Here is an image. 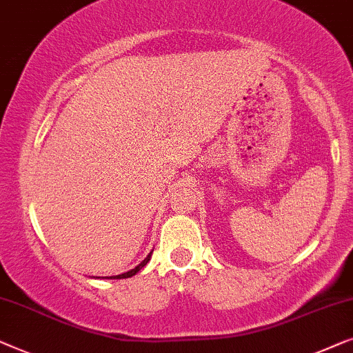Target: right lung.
<instances>
[{"mask_svg": "<svg viewBox=\"0 0 353 353\" xmlns=\"http://www.w3.org/2000/svg\"><path fill=\"white\" fill-rule=\"evenodd\" d=\"M152 252H153V251H152ZM152 252H150V254H148V256L145 257V259H143V261L141 262V264H139L137 267H134V269H132V270H129V272H126V274H121V275H113V276H103V278H107V280H121V278H129V276L136 275V274H137V272H139V270H141V269H142V267H145V265H147V262H148V261H150V257H152Z\"/></svg>", "mask_w": 353, "mask_h": 353, "instance_id": "right-lung-1", "label": "right lung"}]
</instances>
